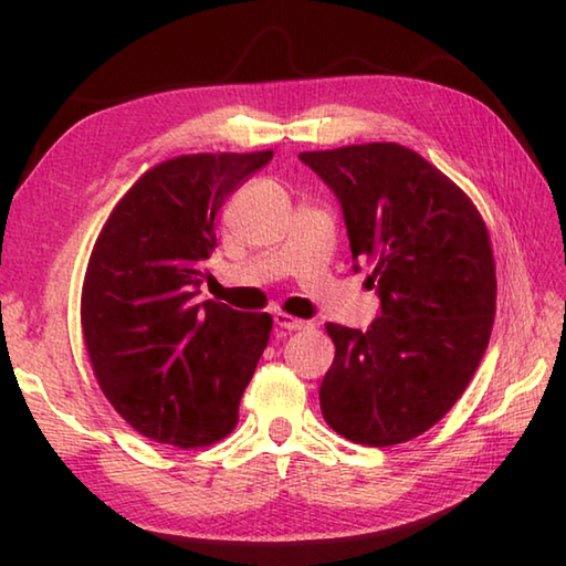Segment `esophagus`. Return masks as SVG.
Returning <instances> with one entry per match:
<instances>
[{"instance_id":"34e87169","label":"esophagus","mask_w":566,"mask_h":566,"mask_svg":"<svg viewBox=\"0 0 566 566\" xmlns=\"http://www.w3.org/2000/svg\"><path fill=\"white\" fill-rule=\"evenodd\" d=\"M274 324L280 329H286V332H302V329H310L312 327L310 322L294 319V317H290V314H284V312H276L274 314Z\"/></svg>"}]
</instances>
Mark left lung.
I'll use <instances>...</instances> for the list:
<instances>
[{"instance_id": "left-lung-1", "label": "left lung", "mask_w": 566, "mask_h": 566, "mask_svg": "<svg viewBox=\"0 0 566 566\" xmlns=\"http://www.w3.org/2000/svg\"><path fill=\"white\" fill-rule=\"evenodd\" d=\"M300 159L337 197L352 270L371 266L381 310L367 332L327 324L337 354L322 379V415L349 442H409L454 407L490 344V234L452 179L395 142Z\"/></svg>"}]
</instances>
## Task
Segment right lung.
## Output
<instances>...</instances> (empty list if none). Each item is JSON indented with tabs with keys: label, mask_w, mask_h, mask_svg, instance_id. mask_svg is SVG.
Masks as SVG:
<instances>
[{
	"label": "right lung",
	"mask_w": 566,
	"mask_h": 566,
	"mask_svg": "<svg viewBox=\"0 0 566 566\" xmlns=\"http://www.w3.org/2000/svg\"><path fill=\"white\" fill-rule=\"evenodd\" d=\"M272 157L187 155L157 165L94 244L82 290L94 375L122 419L159 444L207 447L237 427L272 317L199 294L219 207Z\"/></svg>",
	"instance_id": "1"
}]
</instances>
